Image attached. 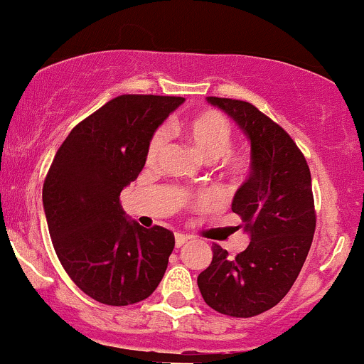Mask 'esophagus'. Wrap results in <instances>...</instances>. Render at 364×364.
I'll use <instances>...</instances> for the list:
<instances>
[{"mask_svg":"<svg viewBox=\"0 0 364 364\" xmlns=\"http://www.w3.org/2000/svg\"><path fill=\"white\" fill-rule=\"evenodd\" d=\"M189 239H191L189 235H186V234H177V235H175V246L182 247L183 244H186Z\"/></svg>","mask_w":364,"mask_h":364,"instance_id":"34e87169","label":"esophagus"}]
</instances>
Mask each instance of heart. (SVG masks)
I'll list each match as a JSON object with an SVG mask.
<instances>
[{"label":"heart","mask_w":364,"mask_h":364,"mask_svg":"<svg viewBox=\"0 0 364 364\" xmlns=\"http://www.w3.org/2000/svg\"><path fill=\"white\" fill-rule=\"evenodd\" d=\"M183 134L187 141L199 154L208 161H215L222 158L223 170L230 177L246 175L251 168V154L247 151H228L232 144V127L222 113L204 112L201 115L191 118L183 125ZM166 144V130H156L149 139L146 161L154 165L161 156ZM208 201L204 198L196 199L193 206H203Z\"/></svg>","instance_id":"heart-1"}]
</instances>
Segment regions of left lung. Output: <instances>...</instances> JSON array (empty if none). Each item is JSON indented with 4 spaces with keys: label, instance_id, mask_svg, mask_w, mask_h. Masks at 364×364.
Segmentation results:
<instances>
[{
    "label": "left lung",
    "instance_id": "1",
    "mask_svg": "<svg viewBox=\"0 0 364 364\" xmlns=\"http://www.w3.org/2000/svg\"><path fill=\"white\" fill-rule=\"evenodd\" d=\"M208 103L251 141V173L232 201L251 242L235 258L213 244V259L198 285L215 311L251 318L279 304L303 268L316 228L311 173L292 137L255 105L215 96Z\"/></svg>",
    "mask_w": 364,
    "mask_h": 364
}]
</instances>
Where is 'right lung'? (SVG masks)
<instances>
[{"label": "right lung", "instance_id": "add662e5", "mask_svg": "<svg viewBox=\"0 0 364 364\" xmlns=\"http://www.w3.org/2000/svg\"><path fill=\"white\" fill-rule=\"evenodd\" d=\"M182 103L122 94L77 124L56 151L43 186L53 247L73 284L97 303H139L165 275L173 234L129 222L120 193L141 173L154 130Z\"/></svg>", "mask_w": 364, "mask_h": 364}]
</instances>
